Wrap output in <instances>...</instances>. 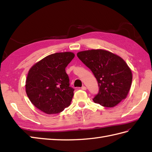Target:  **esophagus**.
Segmentation results:
<instances>
[{"instance_id":"34e87169","label":"esophagus","mask_w":152,"mask_h":152,"mask_svg":"<svg viewBox=\"0 0 152 152\" xmlns=\"http://www.w3.org/2000/svg\"><path fill=\"white\" fill-rule=\"evenodd\" d=\"M81 89H82V90H86V86H82V88H81Z\"/></svg>"}]
</instances>
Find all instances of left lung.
<instances>
[{
    "instance_id": "8db88e82",
    "label": "left lung",
    "mask_w": 152,
    "mask_h": 152,
    "mask_svg": "<svg viewBox=\"0 0 152 152\" xmlns=\"http://www.w3.org/2000/svg\"><path fill=\"white\" fill-rule=\"evenodd\" d=\"M77 56L92 71L98 82V94L93 101L104 107H114L127 97L132 72L121 57L104 50L80 51Z\"/></svg>"
}]
</instances>
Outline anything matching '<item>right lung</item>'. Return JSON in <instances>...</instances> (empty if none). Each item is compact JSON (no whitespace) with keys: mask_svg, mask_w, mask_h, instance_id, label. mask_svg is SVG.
I'll return each instance as SVG.
<instances>
[{"mask_svg":"<svg viewBox=\"0 0 152 152\" xmlns=\"http://www.w3.org/2000/svg\"><path fill=\"white\" fill-rule=\"evenodd\" d=\"M72 52L51 54L31 68L26 80L28 99L40 110L58 114L70 104L74 89L65 68L74 57Z\"/></svg>","mask_w":152,"mask_h":152,"instance_id":"add662e5","label":"right lung"}]
</instances>
